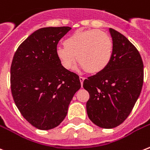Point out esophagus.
Masks as SVG:
<instances>
[{
    "instance_id": "1",
    "label": "esophagus",
    "mask_w": 150,
    "mask_h": 150,
    "mask_svg": "<svg viewBox=\"0 0 150 150\" xmlns=\"http://www.w3.org/2000/svg\"><path fill=\"white\" fill-rule=\"evenodd\" d=\"M79 80H80V82H81V84H83V81L85 80V77H83V76H80V77H79Z\"/></svg>"
}]
</instances>
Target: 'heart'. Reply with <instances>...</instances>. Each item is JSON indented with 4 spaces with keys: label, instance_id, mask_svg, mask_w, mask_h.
<instances>
[{
    "label": "heart",
    "instance_id": "b5f03b06",
    "mask_svg": "<svg viewBox=\"0 0 150 150\" xmlns=\"http://www.w3.org/2000/svg\"><path fill=\"white\" fill-rule=\"evenodd\" d=\"M64 46H60L56 54L66 70L72 68L76 61L91 74L105 70L111 62L113 54V41L110 35L99 30H79L65 40Z\"/></svg>",
    "mask_w": 150,
    "mask_h": 150
}]
</instances>
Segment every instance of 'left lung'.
I'll return each mask as SVG.
<instances>
[{
  "mask_svg": "<svg viewBox=\"0 0 150 150\" xmlns=\"http://www.w3.org/2000/svg\"><path fill=\"white\" fill-rule=\"evenodd\" d=\"M113 54L105 70L83 81L89 92L86 112L94 124L114 128L128 117L143 85V62L139 50L127 38L109 29Z\"/></svg>",
  "mask_w": 150,
  "mask_h": 150,
  "instance_id": "obj_1",
  "label": "left lung"
}]
</instances>
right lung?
<instances>
[{
  "instance_id": "add662e5",
  "label": "right lung",
  "mask_w": 150,
  "mask_h": 150,
  "mask_svg": "<svg viewBox=\"0 0 150 150\" xmlns=\"http://www.w3.org/2000/svg\"><path fill=\"white\" fill-rule=\"evenodd\" d=\"M69 27H44L22 42L10 71L16 105L32 126L50 130L67 116L68 105L81 87L77 74L66 70L56 54L57 44Z\"/></svg>"
}]
</instances>
